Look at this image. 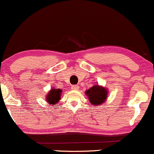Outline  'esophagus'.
Returning a JSON list of instances; mask_svg holds the SVG:
<instances>
[{
    "label": "esophagus",
    "mask_w": 154,
    "mask_h": 154,
    "mask_svg": "<svg viewBox=\"0 0 154 154\" xmlns=\"http://www.w3.org/2000/svg\"><path fill=\"white\" fill-rule=\"evenodd\" d=\"M71 89L73 90H79V86L77 85H73L72 87H71Z\"/></svg>",
    "instance_id": "obj_1"
}]
</instances>
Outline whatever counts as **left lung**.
Here are the masks:
<instances>
[{
  "instance_id": "1",
  "label": "left lung",
  "mask_w": 154,
  "mask_h": 154,
  "mask_svg": "<svg viewBox=\"0 0 154 154\" xmlns=\"http://www.w3.org/2000/svg\"><path fill=\"white\" fill-rule=\"evenodd\" d=\"M108 90L105 87L95 85L86 90L85 92L86 96H88L89 102L94 105V106H97L105 102L108 97Z\"/></svg>"
}]
</instances>
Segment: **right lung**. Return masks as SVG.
<instances>
[{"label":"right lung","instance_id":"right-lung-1","mask_svg":"<svg viewBox=\"0 0 154 154\" xmlns=\"http://www.w3.org/2000/svg\"><path fill=\"white\" fill-rule=\"evenodd\" d=\"M62 92V90L61 89H56L54 88H51V90L48 92L45 96L46 102L52 106L57 104L61 99Z\"/></svg>","mask_w":154,"mask_h":154}]
</instances>
